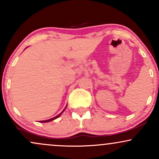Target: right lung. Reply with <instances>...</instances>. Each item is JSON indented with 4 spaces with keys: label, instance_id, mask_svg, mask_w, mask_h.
<instances>
[{
    "label": "right lung",
    "instance_id": "obj_1",
    "mask_svg": "<svg viewBox=\"0 0 159 159\" xmlns=\"http://www.w3.org/2000/svg\"><path fill=\"white\" fill-rule=\"evenodd\" d=\"M66 107H65V108H64V109H63V111H62V112L61 113V114H58V115H57V116H54V117H53V118H52V119H49V120H43V121H40V123H48V122L52 121V120H55V119H57V118H58V117H59V116H61V115L62 114H63V111H64V110H65V109H66Z\"/></svg>",
    "mask_w": 159,
    "mask_h": 159
}]
</instances>
